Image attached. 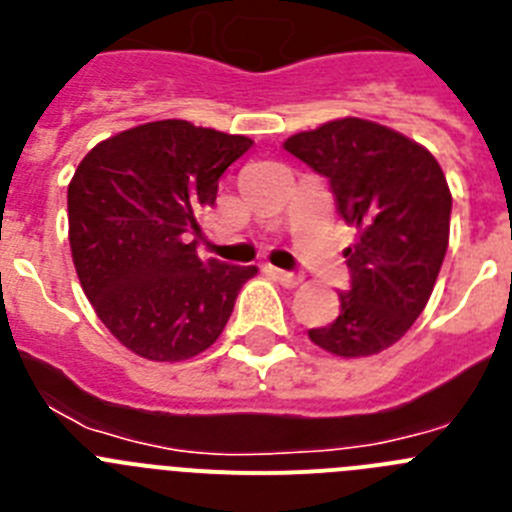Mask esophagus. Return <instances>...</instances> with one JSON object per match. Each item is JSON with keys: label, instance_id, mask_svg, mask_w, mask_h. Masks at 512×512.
Segmentation results:
<instances>
[{"label": "esophagus", "instance_id": "1", "mask_svg": "<svg viewBox=\"0 0 512 512\" xmlns=\"http://www.w3.org/2000/svg\"><path fill=\"white\" fill-rule=\"evenodd\" d=\"M271 277L277 279L279 284H284V287L295 289L302 284V277L300 274H295V271H284V269H271Z\"/></svg>", "mask_w": 512, "mask_h": 512}]
</instances>
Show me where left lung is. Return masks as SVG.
Wrapping results in <instances>:
<instances>
[{"mask_svg":"<svg viewBox=\"0 0 512 512\" xmlns=\"http://www.w3.org/2000/svg\"><path fill=\"white\" fill-rule=\"evenodd\" d=\"M323 174L348 225L351 287L336 320L312 328L315 346L343 359L374 356L418 320L449 248L451 192L428 148L379 122L341 117L284 140Z\"/></svg>","mask_w":512,"mask_h":512,"instance_id":"obj_1","label":"left lung"}]
</instances>
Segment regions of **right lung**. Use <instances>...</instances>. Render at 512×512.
I'll list each match as a JSON object with an SVG mask.
<instances>
[{"label":"right lung","mask_w":512,"mask_h":512,"mask_svg":"<svg viewBox=\"0 0 512 512\" xmlns=\"http://www.w3.org/2000/svg\"><path fill=\"white\" fill-rule=\"evenodd\" d=\"M253 140L158 120L102 140L69 184L81 289L112 336L148 361H184L217 341L256 266L202 261V210Z\"/></svg>","instance_id":"right-lung-1"}]
</instances>
